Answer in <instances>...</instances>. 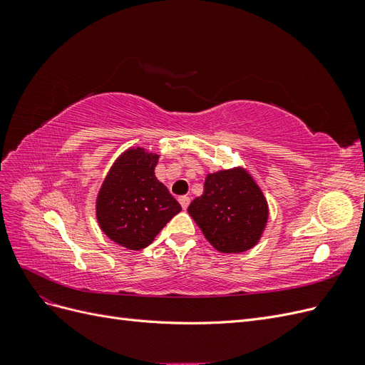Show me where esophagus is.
<instances>
[{
	"mask_svg": "<svg viewBox=\"0 0 365 365\" xmlns=\"http://www.w3.org/2000/svg\"><path fill=\"white\" fill-rule=\"evenodd\" d=\"M178 201H180V204H181V207H182V208H184V210H185V208H187V207H189V204H190V197H189V196H181V197H180V200H178Z\"/></svg>",
	"mask_w": 365,
	"mask_h": 365,
	"instance_id": "esophagus-1",
	"label": "esophagus"
}]
</instances>
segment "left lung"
I'll return each mask as SVG.
<instances>
[{
	"label": "left lung",
	"mask_w": 365,
	"mask_h": 365,
	"mask_svg": "<svg viewBox=\"0 0 365 365\" xmlns=\"http://www.w3.org/2000/svg\"><path fill=\"white\" fill-rule=\"evenodd\" d=\"M187 212L210 244L227 254L257 245L269 215L267 197L242 168L208 173L204 193Z\"/></svg>",
	"instance_id": "left-lung-1"
}]
</instances>
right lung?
I'll list each match as a JSON object with an SVG mask.
<instances>
[{"instance_id":"add662e5","label":"right lung","mask_w":365,"mask_h":365,"mask_svg":"<svg viewBox=\"0 0 365 365\" xmlns=\"http://www.w3.org/2000/svg\"><path fill=\"white\" fill-rule=\"evenodd\" d=\"M158 153L129 148L115 160L98 190L96 216L103 233L128 250H143L181 205L155 176Z\"/></svg>"}]
</instances>
